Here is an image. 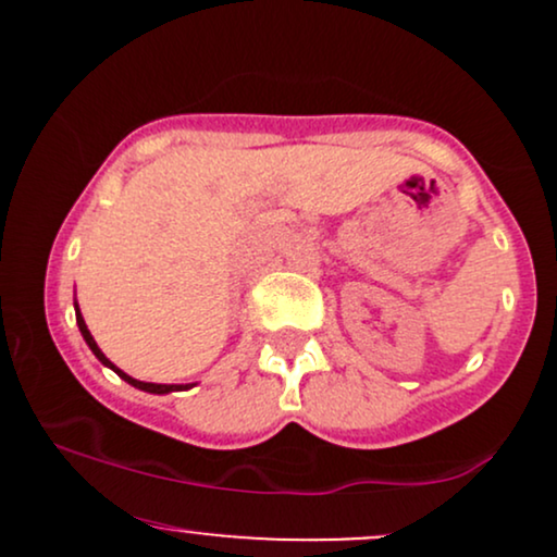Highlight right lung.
Wrapping results in <instances>:
<instances>
[{
	"label": "right lung",
	"mask_w": 557,
	"mask_h": 557,
	"mask_svg": "<svg viewBox=\"0 0 557 557\" xmlns=\"http://www.w3.org/2000/svg\"><path fill=\"white\" fill-rule=\"evenodd\" d=\"M75 322H78V330H81L83 341H86L88 348H91V354L96 356V359H99L101 363H104V367H110L112 372L120 376V380H125V382H127V385H133V387L144 389V393H154V395H168V393H177V389H188V387H194V385H157V382H140V380H133L131 374H125L123 369L114 367V363H112L110 359H107L104 354H101V348H99V345H96L94 335H91V332H88V327H86V319H83L81 309H78V304H75Z\"/></svg>",
	"instance_id": "1"
}]
</instances>
